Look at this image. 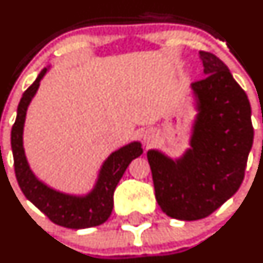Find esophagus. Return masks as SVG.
Segmentation results:
<instances>
[{
	"label": "esophagus",
	"mask_w": 263,
	"mask_h": 263,
	"mask_svg": "<svg viewBox=\"0 0 263 263\" xmlns=\"http://www.w3.org/2000/svg\"><path fill=\"white\" fill-rule=\"evenodd\" d=\"M144 142H145L146 144H151L152 143L151 135H144Z\"/></svg>",
	"instance_id": "obj_1"
}]
</instances>
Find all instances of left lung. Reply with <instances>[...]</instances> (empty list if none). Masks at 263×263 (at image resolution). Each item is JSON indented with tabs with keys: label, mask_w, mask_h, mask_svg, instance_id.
Segmentation results:
<instances>
[{
	"label": "left lung",
	"mask_w": 263,
	"mask_h": 263,
	"mask_svg": "<svg viewBox=\"0 0 263 263\" xmlns=\"http://www.w3.org/2000/svg\"><path fill=\"white\" fill-rule=\"evenodd\" d=\"M202 80L192 84L197 100L191 149L179 159L146 153L155 199L166 216L180 221L208 217L241 187L253 143L251 105L228 67L199 51Z\"/></svg>",
	"instance_id": "obj_1"
}]
</instances>
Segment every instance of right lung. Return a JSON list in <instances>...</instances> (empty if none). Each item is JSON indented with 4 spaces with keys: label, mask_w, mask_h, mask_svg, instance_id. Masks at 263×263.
Here are the masks:
<instances>
[{
    "label": "right lung",
    "mask_w": 263,
    "mask_h": 263,
    "mask_svg": "<svg viewBox=\"0 0 263 263\" xmlns=\"http://www.w3.org/2000/svg\"><path fill=\"white\" fill-rule=\"evenodd\" d=\"M47 70L49 69L45 67L32 85L24 92L18 104L16 121L11 130V148L16 179L25 197L55 224L72 230L95 227L105 222L111 214L115 188L132 160L143 153L142 144L133 142L110 154L101 166L94 189L86 196L78 197L61 193L39 180L31 172L26 160L22 134L27 106L37 91L41 79Z\"/></svg>",
    "instance_id": "add662e5"
}]
</instances>
